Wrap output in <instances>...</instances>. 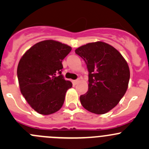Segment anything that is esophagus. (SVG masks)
Wrapping results in <instances>:
<instances>
[{"label":"esophagus","mask_w":149,"mask_h":149,"mask_svg":"<svg viewBox=\"0 0 149 149\" xmlns=\"http://www.w3.org/2000/svg\"><path fill=\"white\" fill-rule=\"evenodd\" d=\"M79 81H80V80H79V79H77V80H73V84H74V85H76V84L79 83Z\"/></svg>","instance_id":"1"}]
</instances>
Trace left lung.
<instances>
[{
    "label": "left lung",
    "mask_w": 149,
    "mask_h": 149,
    "mask_svg": "<svg viewBox=\"0 0 149 149\" xmlns=\"http://www.w3.org/2000/svg\"><path fill=\"white\" fill-rule=\"evenodd\" d=\"M88 70V89L80 97L86 110L102 115L113 109L127 91L130 69L120 52L104 42L84 45L75 50Z\"/></svg>",
    "instance_id": "8db88e82"
}]
</instances>
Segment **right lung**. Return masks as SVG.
<instances>
[{
	"label": "right lung",
	"instance_id": "right-lung-1",
	"mask_svg": "<svg viewBox=\"0 0 149 149\" xmlns=\"http://www.w3.org/2000/svg\"><path fill=\"white\" fill-rule=\"evenodd\" d=\"M71 49L58 41L44 40L21 58L17 68L21 93L39 114L51 115L62 107L66 91L72 87L71 82L61 75L62 61Z\"/></svg>",
	"mask_w": 149,
	"mask_h": 149
}]
</instances>
